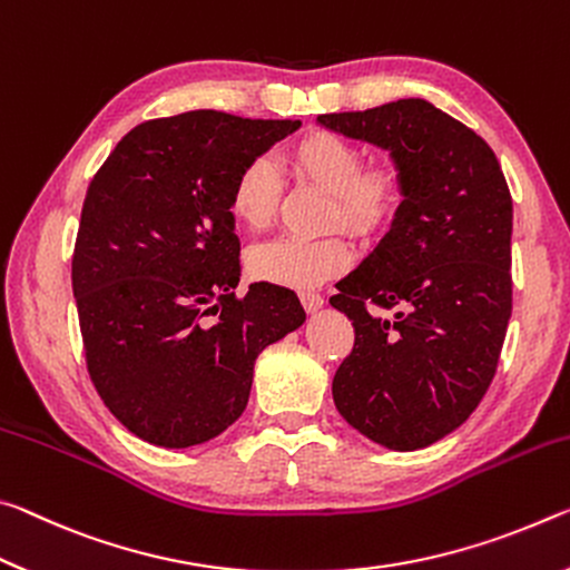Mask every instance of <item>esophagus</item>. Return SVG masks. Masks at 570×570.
<instances>
[{"instance_id": "esophagus-1", "label": "esophagus", "mask_w": 570, "mask_h": 570, "mask_svg": "<svg viewBox=\"0 0 570 570\" xmlns=\"http://www.w3.org/2000/svg\"><path fill=\"white\" fill-rule=\"evenodd\" d=\"M301 303H303V307L307 313H315V311H321L323 307V295L321 293H313V291H303L301 293Z\"/></svg>"}]
</instances>
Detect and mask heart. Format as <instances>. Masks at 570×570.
<instances>
[{"mask_svg":"<svg viewBox=\"0 0 570 570\" xmlns=\"http://www.w3.org/2000/svg\"><path fill=\"white\" fill-rule=\"evenodd\" d=\"M283 164L297 179L328 194L325 227H341L353 237H373L394 222L404 199L401 179L389 166H363L361 148L331 130H311L283 151ZM279 184L267 158H252L229 189V212L239 227L263 232L275 222ZM351 263V247L338 232L297 239L283 237L249 252L247 269L263 283L315 287L341 275Z\"/></svg>","mask_w":570,"mask_h":570,"instance_id":"obj_1","label":"heart"}]
</instances>
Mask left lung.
Listing matches in <instances>:
<instances>
[{"mask_svg":"<svg viewBox=\"0 0 570 570\" xmlns=\"http://www.w3.org/2000/svg\"><path fill=\"white\" fill-rule=\"evenodd\" d=\"M318 124L386 148L404 191L384 239L331 297L356 331L335 409L376 444L422 450L468 422L498 371L512 313L508 181L472 128L422 98Z\"/></svg>","mask_w":570,"mask_h":570,"instance_id":"obj_1","label":"left lung"}]
</instances>
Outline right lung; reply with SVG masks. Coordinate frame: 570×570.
I'll return each mask as SVG.
<instances>
[{
	"instance_id": "add662e5",
	"label": "right lung",
	"mask_w": 570,
	"mask_h": 570,
	"mask_svg": "<svg viewBox=\"0 0 570 570\" xmlns=\"http://www.w3.org/2000/svg\"><path fill=\"white\" fill-rule=\"evenodd\" d=\"M301 120L222 110L154 118L92 176L72 295L92 386L138 440L184 450L242 416L255 358L303 325L287 287L239 283L229 212L237 171Z\"/></svg>"
}]
</instances>
